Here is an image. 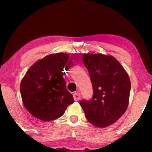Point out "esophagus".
<instances>
[{"mask_svg":"<svg viewBox=\"0 0 152 152\" xmlns=\"http://www.w3.org/2000/svg\"><path fill=\"white\" fill-rule=\"evenodd\" d=\"M73 97L75 101H79L81 99V95L79 92H76L73 94Z\"/></svg>","mask_w":152,"mask_h":152,"instance_id":"esophagus-1","label":"esophagus"}]
</instances>
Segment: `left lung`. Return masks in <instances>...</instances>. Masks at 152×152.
I'll return each instance as SVG.
<instances>
[{
    "instance_id": "obj_1",
    "label": "left lung",
    "mask_w": 152,
    "mask_h": 152,
    "mask_svg": "<svg viewBox=\"0 0 152 152\" xmlns=\"http://www.w3.org/2000/svg\"><path fill=\"white\" fill-rule=\"evenodd\" d=\"M83 62L93 88L90 101L81 100L88 121L104 128L115 122L129 105L131 82L127 72L115 58L103 54L87 53Z\"/></svg>"
}]
</instances>
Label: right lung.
<instances>
[{
    "label": "right lung",
    "mask_w": 152,
    "mask_h": 152,
    "mask_svg": "<svg viewBox=\"0 0 152 152\" xmlns=\"http://www.w3.org/2000/svg\"><path fill=\"white\" fill-rule=\"evenodd\" d=\"M69 55L59 53L45 56L29 68L20 85L23 105L34 117L51 121L61 117L74 102L63 78Z\"/></svg>",
    "instance_id": "obj_1"
}]
</instances>
